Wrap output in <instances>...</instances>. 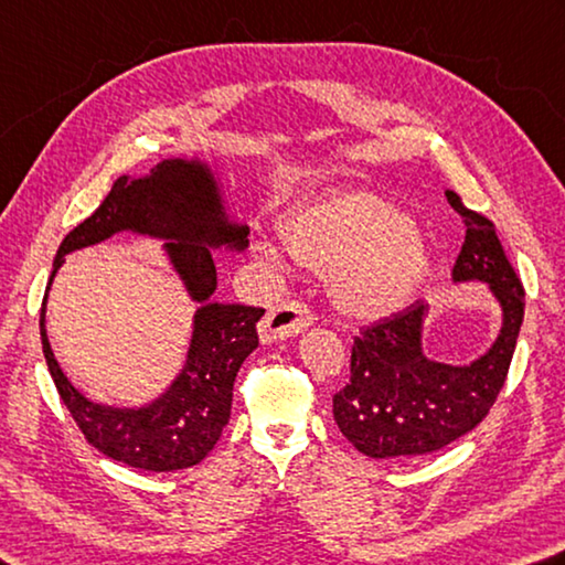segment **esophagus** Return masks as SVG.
Here are the masks:
<instances>
[{"label": "esophagus", "instance_id": "34e87169", "mask_svg": "<svg viewBox=\"0 0 565 565\" xmlns=\"http://www.w3.org/2000/svg\"><path fill=\"white\" fill-rule=\"evenodd\" d=\"M313 323V313L306 309L299 301H284L281 306H276L269 313L264 316V321L259 326V338L262 343H276V341H286V338L299 335Z\"/></svg>", "mask_w": 565, "mask_h": 565}]
</instances>
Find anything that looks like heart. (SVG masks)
Here are the masks:
<instances>
[{"mask_svg":"<svg viewBox=\"0 0 565 565\" xmlns=\"http://www.w3.org/2000/svg\"><path fill=\"white\" fill-rule=\"evenodd\" d=\"M284 232L294 259L326 274L338 309L355 318L399 311L429 269V249L417 224L371 192L303 204L286 220ZM256 252L274 269H286V254L276 242H256Z\"/></svg>","mask_w":565,"mask_h":565,"instance_id":"1","label":"heart"}]
</instances>
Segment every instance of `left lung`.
Returning <instances> with one entry per match:
<instances>
[{"label": "left lung", "instance_id": "1", "mask_svg": "<svg viewBox=\"0 0 565 565\" xmlns=\"http://www.w3.org/2000/svg\"><path fill=\"white\" fill-rule=\"evenodd\" d=\"M447 202L467 227L452 279L487 284L501 311L499 335L471 363L449 365L427 358L423 348L425 301L363 328L351 353V383L333 395V417L365 457L429 455L471 433L494 405L516 351L524 286L494 224L467 210L455 192H447Z\"/></svg>", "mask_w": 565, "mask_h": 565}]
</instances>
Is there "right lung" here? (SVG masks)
Instances as JSON below:
<instances>
[{"label": "right lung", "mask_w": 565, "mask_h": 565, "mask_svg": "<svg viewBox=\"0 0 565 565\" xmlns=\"http://www.w3.org/2000/svg\"><path fill=\"white\" fill-rule=\"evenodd\" d=\"M130 231L163 242V253L191 300V348L183 371L146 406L94 404L60 371L45 335L47 289L65 254ZM249 227L224 200L222 180L202 158H168L148 175H122L88 220L66 234L41 303V348L61 399L98 452L146 471H175L200 465L217 445L232 413V387L242 363L259 345L256 321L264 309L212 301L217 266L212 252L242 254Z\"/></svg>", "instance_id": "add662e5"}]
</instances>
